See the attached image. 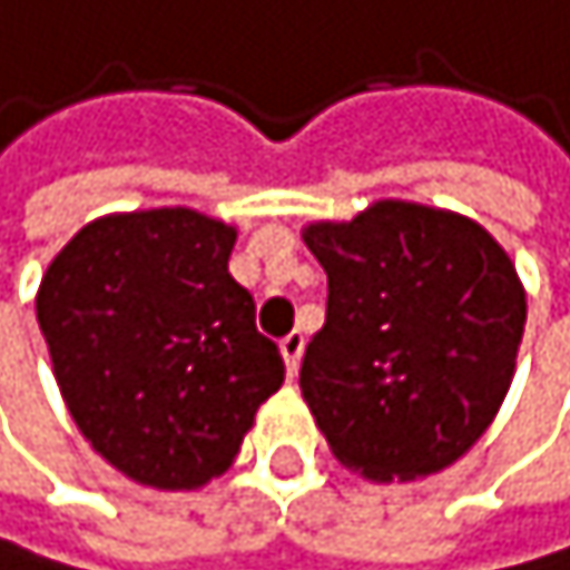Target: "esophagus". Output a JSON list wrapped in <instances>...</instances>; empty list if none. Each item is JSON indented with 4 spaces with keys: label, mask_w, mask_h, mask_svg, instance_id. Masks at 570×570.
<instances>
[{
    "label": "esophagus",
    "mask_w": 570,
    "mask_h": 570,
    "mask_svg": "<svg viewBox=\"0 0 570 570\" xmlns=\"http://www.w3.org/2000/svg\"><path fill=\"white\" fill-rule=\"evenodd\" d=\"M279 353H283V363H287V377H297V366H301V356H304V335L291 332L287 338L279 342Z\"/></svg>",
    "instance_id": "1"
}]
</instances>
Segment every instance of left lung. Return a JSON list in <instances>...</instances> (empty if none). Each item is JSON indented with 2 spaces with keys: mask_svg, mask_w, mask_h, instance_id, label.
<instances>
[{
  "mask_svg": "<svg viewBox=\"0 0 570 570\" xmlns=\"http://www.w3.org/2000/svg\"><path fill=\"white\" fill-rule=\"evenodd\" d=\"M328 273L301 394L338 463L366 481L429 478L468 453L509 394L527 291L478 220L377 200L301 232Z\"/></svg>",
  "mask_w": 570,
  "mask_h": 570,
  "instance_id": "8db88e82",
  "label": "left lung"
}]
</instances>
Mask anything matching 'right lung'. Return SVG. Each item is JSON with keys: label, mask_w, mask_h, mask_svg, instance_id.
Instances as JSON below:
<instances>
[{"label": "right lung", "mask_w": 570, "mask_h": 570, "mask_svg": "<svg viewBox=\"0 0 570 570\" xmlns=\"http://www.w3.org/2000/svg\"><path fill=\"white\" fill-rule=\"evenodd\" d=\"M238 232L193 207L89 220L40 276L37 322L92 450L158 491L232 468L283 384L276 342L228 259Z\"/></svg>", "instance_id": "add662e5"}]
</instances>
